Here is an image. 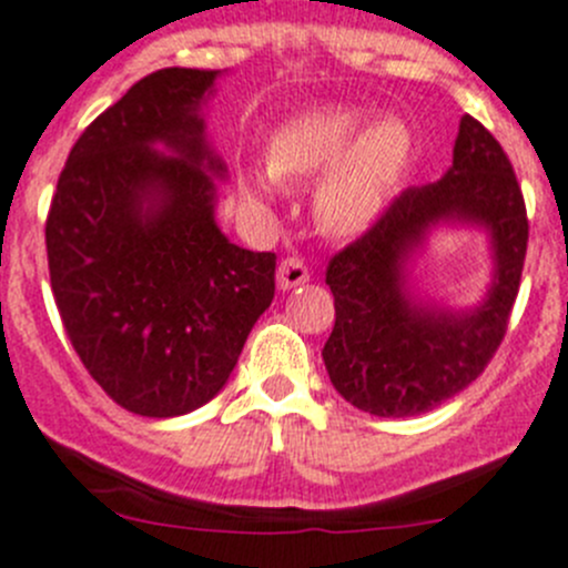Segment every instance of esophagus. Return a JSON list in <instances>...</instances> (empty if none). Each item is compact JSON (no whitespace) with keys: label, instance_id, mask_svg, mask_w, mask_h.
<instances>
[{"label":"esophagus","instance_id":"esophagus-1","mask_svg":"<svg viewBox=\"0 0 568 568\" xmlns=\"http://www.w3.org/2000/svg\"><path fill=\"white\" fill-rule=\"evenodd\" d=\"M308 280H311V272H308V266H305V263H302L300 257H285L283 263H280L277 285L283 291L296 288V285L308 283Z\"/></svg>","mask_w":568,"mask_h":568}]
</instances>
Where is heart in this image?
Listing matches in <instances>:
<instances>
[{
  "label": "heart",
  "instance_id": "1",
  "mask_svg": "<svg viewBox=\"0 0 568 568\" xmlns=\"http://www.w3.org/2000/svg\"><path fill=\"white\" fill-rule=\"evenodd\" d=\"M412 159V131L400 120H378L349 109H320L294 116L272 136L268 168H246L243 190L268 201L277 179L302 182L327 173L316 193L320 221L336 235L364 232L384 210Z\"/></svg>",
  "mask_w": 568,
  "mask_h": 568
}]
</instances>
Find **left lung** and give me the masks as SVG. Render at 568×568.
<instances>
[{
  "instance_id": "8db88e82",
  "label": "left lung",
  "mask_w": 568,
  "mask_h": 568,
  "mask_svg": "<svg viewBox=\"0 0 568 568\" xmlns=\"http://www.w3.org/2000/svg\"><path fill=\"white\" fill-rule=\"evenodd\" d=\"M439 220L491 232L497 277L468 315L428 310L405 288L403 263ZM527 237V206L505 148L465 114L452 171L404 190L327 263L336 325L322 358L338 395L375 417H415L479 378L510 325Z\"/></svg>"
}]
</instances>
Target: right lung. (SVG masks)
<instances>
[{
    "label": "right lung",
    "mask_w": 568,
    "mask_h": 568,
    "mask_svg": "<svg viewBox=\"0 0 568 568\" xmlns=\"http://www.w3.org/2000/svg\"><path fill=\"white\" fill-rule=\"evenodd\" d=\"M215 78L168 67L136 81L78 136L47 215L63 331L100 389L142 417L219 395L274 300L277 254L235 246L212 215L209 173L224 162L201 103Z\"/></svg>",
    "instance_id": "obj_1"
}]
</instances>
